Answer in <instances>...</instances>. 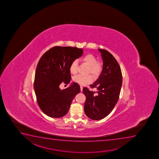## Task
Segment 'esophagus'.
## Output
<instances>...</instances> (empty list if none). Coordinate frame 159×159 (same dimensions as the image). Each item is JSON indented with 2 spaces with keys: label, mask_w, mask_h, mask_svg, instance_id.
<instances>
[{
  "label": "esophagus",
  "mask_w": 159,
  "mask_h": 159,
  "mask_svg": "<svg viewBox=\"0 0 159 159\" xmlns=\"http://www.w3.org/2000/svg\"><path fill=\"white\" fill-rule=\"evenodd\" d=\"M80 89L81 92H82V89H83V87H82V86H80Z\"/></svg>",
  "instance_id": "1"
}]
</instances>
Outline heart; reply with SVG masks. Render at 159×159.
I'll return each instance as SVG.
<instances>
[{
	"mask_svg": "<svg viewBox=\"0 0 159 159\" xmlns=\"http://www.w3.org/2000/svg\"><path fill=\"white\" fill-rule=\"evenodd\" d=\"M81 61L83 63L89 66L87 73H91L93 77H96L101 74L102 67L99 62H97V58L95 56L92 54H88L83 56L81 58ZM78 61L77 60H73L71 62L70 66V71L72 75H75L78 72ZM73 81L78 84L84 86L86 84H89L93 82V78L90 75H78L74 77Z\"/></svg>",
	"mask_w": 159,
	"mask_h": 159,
	"instance_id": "obj_1",
	"label": "heart"
}]
</instances>
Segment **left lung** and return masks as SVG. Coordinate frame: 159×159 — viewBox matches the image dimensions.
Segmentation results:
<instances>
[{
	"instance_id": "left-lung-1",
	"label": "left lung",
	"mask_w": 159,
	"mask_h": 159,
	"mask_svg": "<svg viewBox=\"0 0 159 159\" xmlns=\"http://www.w3.org/2000/svg\"><path fill=\"white\" fill-rule=\"evenodd\" d=\"M98 51L103 60V70L97 80L90 85L92 88H96L97 92L83 88L86 97L84 113L93 120L105 118L113 110L119 98L122 83L121 68L114 56L107 50Z\"/></svg>"
}]
</instances>
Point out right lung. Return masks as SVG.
Returning <instances> with one entry per match:
<instances>
[{"label":"right lung","instance_id":"right-lung-1","mask_svg":"<svg viewBox=\"0 0 159 159\" xmlns=\"http://www.w3.org/2000/svg\"><path fill=\"white\" fill-rule=\"evenodd\" d=\"M82 54L83 49L77 47L55 46L41 56L36 68L34 89L38 105L47 116L55 118L66 116L74 97L80 92L75 82L65 89H61L60 85L69 84L71 62Z\"/></svg>","mask_w":159,"mask_h":159}]
</instances>
